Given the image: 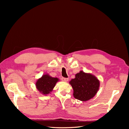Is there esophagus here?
I'll list each match as a JSON object with an SVG mask.
<instances>
[{
	"mask_svg": "<svg viewBox=\"0 0 129 129\" xmlns=\"http://www.w3.org/2000/svg\"><path fill=\"white\" fill-rule=\"evenodd\" d=\"M61 80L62 81H64V82H68L69 80L68 78H64V77H62L61 78Z\"/></svg>",
	"mask_w": 129,
	"mask_h": 129,
	"instance_id": "esophagus-1",
	"label": "esophagus"
}]
</instances>
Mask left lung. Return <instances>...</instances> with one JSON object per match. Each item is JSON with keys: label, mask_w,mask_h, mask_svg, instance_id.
Listing matches in <instances>:
<instances>
[{"label": "left lung", "mask_w": 129, "mask_h": 129, "mask_svg": "<svg viewBox=\"0 0 129 129\" xmlns=\"http://www.w3.org/2000/svg\"><path fill=\"white\" fill-rule=\"evenodd\" d=\"M73 89V96L77 100L87 101L92 99L98 91L100 82L90 73L81 71L75 75V79L69 82Z\"/></svg>", "instance_id": "8db88e82"}]
</instances>
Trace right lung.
<instances>
[{
  "label": "right lung",
  "mask_w": 129,
  "mask_h": 129,
  "mask_svg": "<svg viewBox=\"0 0 129 129\" xmlns=\"http://www.w3.org/2000/svg\"><path fill=\"white\" fill-rule=\"evenodd\" d=\"M59 79L57 77H53L49 74H44L39 79L36 83V86L38 90L41 94L47 95L51 93L53 88Z\"/></svg>",
  "instance_id": "1"
}]
</instances>
